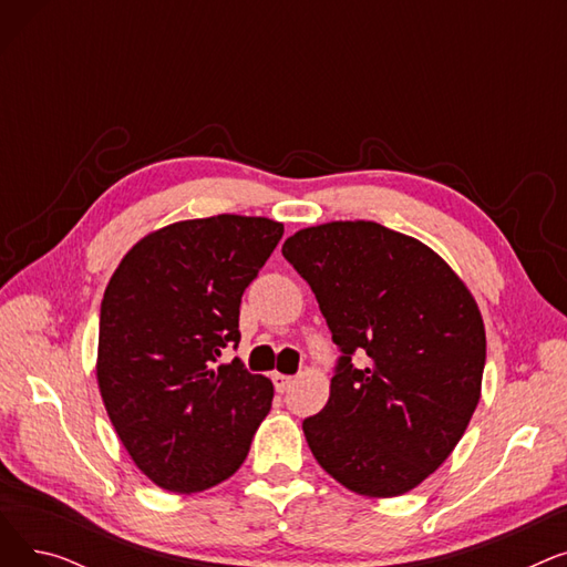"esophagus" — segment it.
Instances as JSON below:
<instances>
[{
    "label": "esophagus",
    "instance_id": "esophagus-1",
    "mask_svg": "<svg viewBox=\"0 0 567 567\" xmlns=\"http://www.w3.org/2000/svg\"><path fill=\"white\" fill-rule=\"evenodd\" d=\"M271 379H274V385H276V391H278V393H285V391L289 389V385H291V381H293L291 377L280 374V372H274V377H271Z\"/></svg>",
    "mask_w": 567,
    "mask_h": 567
}]
</instances>
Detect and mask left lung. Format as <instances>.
Masks as SVG:
<instances>
[{
  "label": "left lung",
  "mask_w": 567,
  "mask_h": 567,
  "mask_svg": "<svg viewBox=\"0 0 567 567\" xmlns=\"http://www.w3.org/2000/svg\"><path fill=\"white\" fill-rule=\"evenodd\" d=\"M282 255L342 351L329 402L303 421L315 460L355 494L411 492L455 451L478 406V303L432 248L370 220L306 227ZM353 352L369 355L365 369Z\"/></svg>",
  "instance_id": "8db88e82"
}]
</instances>
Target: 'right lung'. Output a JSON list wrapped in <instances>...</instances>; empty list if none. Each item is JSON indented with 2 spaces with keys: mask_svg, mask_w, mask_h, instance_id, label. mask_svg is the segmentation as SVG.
<instances>
[{
  "mask_svg": "<svg viewBox=\"0 0 567 567\" xmlns=\"http://www.w3.org/2000/svg\"><path fill=\"white\" fill-rule=\"evenodd\" d=\"M257 216L182 220L146 234L101 303L96 379L135 466L158 487L195 494L227 481L271 411L274 383L234 359L238 308L282 238Z\"/></svg>",
  "mask_w": 567,
  "mask_h": 567,
  "instance_id": "right-lung-1",
  "label": "right lung"
}]
</instances>
